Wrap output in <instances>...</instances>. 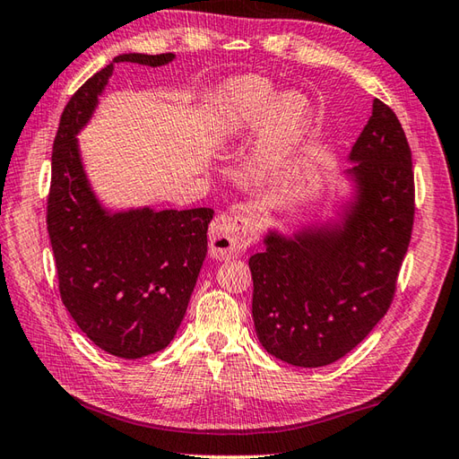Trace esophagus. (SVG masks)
Listing matches in <instances>:
<instances>
[{
  "instance_id": "1",
  "label": "esophagus",
  "mask_w": 459,
  "mask_h": 459,
  "mask_svg": "<svg viewBox=\"0 0 459 459\" xmlns=\"http://www.w3.org/2000/svg\"><path fill=\"white\" fill-rule=\"evenodd\" d=\"M208 243L212 255L216 259L241 257L247 249L246 226L238 218H231L228 213H220L210 223Z\"/></svg>"
}]
</instances>
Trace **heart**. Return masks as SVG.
I'll list each match as a JSON object with an SVG mask.
<instances>
[{
	"mask_svg": "<svg viewBox=\"0 0 459 459\" xmlns=\"http://www.w3.org/2000/svg\"><path fill=\"white\" fill-rule=\"evenodd\" d=\"M312 126L308 100L277 90L261 76L233 78L223 84L212 111V135L216 143H228L243 134L263 127L255 162L259 178H273L287 165Z\"/></svg>",
	"mask_w": 459,
	"mask_h": 459,
	"instance_id": "b5f03b06",
	"label": "heart"
}]
</instances>
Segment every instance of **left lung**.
I'll return each instance as SVG.
<instances>
[{
    "label": "left lung",
    "mask_w": 459,
    "mask_h": 459,
    "mask_svg": "<svg viewBox=\"0 0 459 459\" xmlns=\"http://www.w3.org/2000/svg\"><path fill=\"white\" fill-rule=\"evenodd\" d=\"M355 198L342 221L271 231L249 259L261 345L297 368H322L361 343L389 310L414 223L409 141L381 100L350 152Z\"/></svg>",
    "instance_id": "8db88e82"
}]
</instances>
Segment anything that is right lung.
Instances as JSON below:
<instances>
[{"label":"right lung","instance_id":"1","mask_svg":"<svg viewBox=\"0 0 459 459\" xmlns=\"http://www.w3.org/2000/svg\"><path fill=\"white\" fill-rule=\"evenodd\" d=\"M172 58L116 56L68 100L53 145L47 230L60 299L100 350L124 359L157 353L175 338L206 257L213 210L108 212L88 185L76 135L94 114L116 63L155 68Z\"/></svg>","mask_w":459,"mask_h":459}]
</instances>
